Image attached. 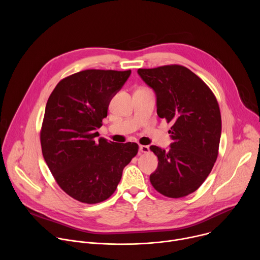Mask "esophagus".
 <instances>
[{"mask_svg": "<svg viewBox=\"0 0 260 260\" xmlns=\"http://www.w3.org/2000/svg\"><path fill=\"white\" fill-rule=\"evenodd\" d=\"M139 149H140V151L143 152V153H148V152L150 151V150H149V147L146 146V145H140Z\"/></svg>", "mask_w": 260, "mask_h": 260, "instance_id": "obj_1", "label": "esophagus"}]
</instances>
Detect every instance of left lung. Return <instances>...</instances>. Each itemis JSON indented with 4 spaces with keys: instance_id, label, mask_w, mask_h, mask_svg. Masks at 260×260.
Returning a JSON list of instances; mask_svg holds the SVG:
<instances>
[{
    "instance_id": "8db88e82",
    "label": "left lung",
    "mask_w": 260,
    "mask_h": 260,
    "mask_svg": "<svg viewBox=\"0 0 260 260\" xmlns=\"http://www.w3.org/2000/svg\"><path fill=\"white\" fill-rule=\"evenodd\" d=\"M138 74L155 93L158 117L173 123L168 149L150 146L158 158L150 182L168 198L186 197L204 183L217 159L221 137L217 100L200 77L182 66L139 69Z\"/></svg>"
}]
</instances>
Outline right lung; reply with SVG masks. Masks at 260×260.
Instances as JSON below:
<instances>
[{
    "label": "right lung",
    "mask_w": 260,
    "mask_h": 260,
    "mask_svg": "<svg viewBox=\"0 0 260 260\" xmlns=\"http://www.w3.org/2000/svg\"><path fill=\"white\" fill-rule=\"evenodd\" d=\"M131 71L85 70L62 79L50 94L41 131L43 157L59 187L85 204L114 193L136 143L98 138L112 98Z\"/></svg>",
    "instance_id": "add662e5"
}]
</instances>
